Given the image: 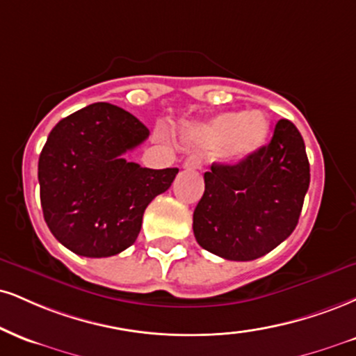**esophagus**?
<instances>
[{"instance_id":"obj_1","label":"esophagus","mask_w":356,"mask_h":356,"mask_svg":"<svg viewBox=\"0 0 356 356\" xmlns=\"http://www.w3.org/2000/svg\"><path fill=\"white\" fill-rule=\"evenodd\" d=\"M182 167H184V169H187V170H197V169H200V159H199V157H197V156L187 157V159L184 161Z\"/></svg>"}]
</instances>
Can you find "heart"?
Wrapping results in <instances>:
<instances>
[{"label": "heart", "mask_w": 356, "mask_h": 356, "mask_svg": "<svg viewBox=\"0 0 356 356\" xmlns=\"http://www.w3.org/2000/svg\"><path fill=\"white\" fill-rule=\"evenodd\" d=\"M270 134V124L260 111L225 113L212 121L186 132V139L209 149L224 147L225 156L242 161L264 147Z\"/></svg>", "instance_id": "1"}]
</instances>
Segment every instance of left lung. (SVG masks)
Returning a JSON list of instances; mask_svg holds the SVG:
<instances>
[{
  "instance_id": "obj_1",
  "label": "left lung",
  "mask_w": 356,
  "mask_h": 356,
  "mask_svg": "<svg viewBox=\"0 0 356 356\" xmlns=\"http://www.w3.org/2000/svg\"><path fill=\"white\" fill-rule=\"evenodd\" d=\"M204 182L192 224L197 243L227 260L259 259L298 224L310 186L303 137L280 119L270 143L235 164L213 162Z\"/></svg>"
}]
</instances>
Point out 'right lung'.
Listing matches in <instances>:
<instances>
[{
    "label": "right lung",
    "instance_id": "obj_1",
    "mask_svg": "<svg viewBox=\"0 0 356 356\" xmlns=\"http://www.w3.org/2000/svg\"><path fill=\"white\" fill-rule=\"evenodd\" d=\"M149 137L139 119L96 102L59 121L38 162L42 216L51 234L83 257L121 254L136 242L145 207L174 182L177 167L126 161Z\"/></svg>",
    "mask_w": 356,
    "mask_h": 356
}]
</instances>
